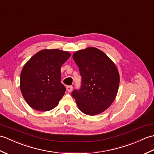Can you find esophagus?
Returning <instances> with one entry per match:
<instances>
[{
	"label": "esophagus",
	"mask_w": 154,
	"mask_h": 154,
	"mask_svg": "<svg viewBox=\"0 0 154 154\" xmlns=\"http://www.w3.org/2000/svg\"><path fill=\"white\" fill-rule=\"evenodd\" d=\"M72 88H73V87L72 86H68L66 87V90L68 92H70L72 90Z\"/></svg>",
	"instance_id": "esophagus-1"
}]
</instances>
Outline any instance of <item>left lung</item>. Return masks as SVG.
<instances>
[{
  "mask_svg": "<svg viewBox=\"0 0 154 154\" xmlns=\"http://www.w3.org/2000/svg\"><path fill=\"white\" fill-rule=\"evenodd\" d=\"M72 58L79 68L82 86L72 96L83 113H101L117 96L120 82L117 66L105 53L93 47L76 51Z\"/></svg>",
  "mask_w": 154,
  "mask_h": 154,
  "instance_id": "left-lung-1",
  "label": "left lung"
}]
</instances>
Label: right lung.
Returning <instances> with one entry per match:
<instances>
[{
  "mask_svg": "<svg viewBox=\"0 0 154 154\" xmlns=\"http://www.w3.org/2000/svg\"><path fill=\"white\" fill-rule=\"evenodd\" d=\"M70 53L59 49H43L23 66L20 88L29 107L39 111L54 109L65 94L60 81V68Z\"/></svg>",
  "mask_w": 154,
  "mask_h": 154,
  "instance_id": "add662e5",
  "label": "right lung"
}]
</instances>
